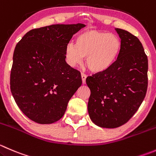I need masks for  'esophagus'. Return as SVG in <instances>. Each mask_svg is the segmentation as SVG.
<instances>
[{"label": "esophagus", "mask_w": 156, "mask_h": 156, "mask_svg": "<svg viewBox=\"0 0 156 156\" xmlns=\"http://www.w3.org/2000/svg\"><path fill=\"white\" fill-rule=\"evenodd\" d=\"M86 78H87V75L84 73H81V79H82L83 84H85L86 83Z\"/></svg>", "instance_id": "34e87169"}]
</instances>
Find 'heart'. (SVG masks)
Instances as JSON below:
<instances>
[{"label": "heart", "instance_id": "heart-1", "mask_svg": "<svg viewBox=\"0 0 156 156\" xmlns=\"http://www.w3.org/2000/svg\"><path fill=\"white\" fill-rule=\"evenodd\" d=\"M118 36L98 30H87L76 37L75 44L69 43L65 49L68 64L76 67L86 57V66L90 71L99 72L112 66L120 50Z\"/></svg>", "mask_w": 156, "mask_h": 156}]
</instances>
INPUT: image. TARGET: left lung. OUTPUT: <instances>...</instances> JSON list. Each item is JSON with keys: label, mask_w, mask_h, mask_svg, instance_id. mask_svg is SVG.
Here are the masks:
<instances>
[{"label": "left lung", "mask_w": 156, "mask_h": 156, "mask_svg": "<svg viewBox=\"0 0 156 156\" xmlns=\"http://www.w3.org/2000/svg\"><path fill=\"white\" fill-rule=\"evenodd\" d=\"M120 50L111 66L86 78L90 90L89 116L103 128H116L135 114L148 87V58L136 36L116 28Z\"/></svg>", "instance_id": "8db88e82"}]
</instances>
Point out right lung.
<instances>
[{"mask_svg": "<svg viewBox=\"0 0 156 156\" xmlns=\"http://www.w3.org/2000/svg\"><path fill=\"white\" fill-rule=\"evenodd\" d=\"M84 24H55L26 33L13 52L10 90L21 111L33 121L50 124L65 114L81 85L79 71L66 62L65 49Z\"/></svg>", "mask_w": 156, "mask_h": 156, "instance_id": "add662e5", "label": "right lung"}]
</instances>
